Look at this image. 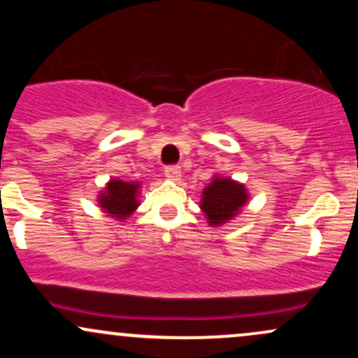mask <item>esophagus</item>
<instances>
[{
	"label": "esophagus",
	"mask_w": 358,
	"mask_h": 358,
	"mask_svg": "<svg viewBox=\"0 0 358 358\" xmlns=\"http://www.w3.org/2000/svg\"><path fill=\"white\" fill-rule=\"evenodd\" d=\"M165 176H166V178H170V180H180V176H182V168L176 166V165L166 166L165 168Z\"/></svg>",
	"instance_id": "esophagus-1"
}]
</instances>
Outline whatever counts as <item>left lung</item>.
I'll return each instance as SVG.
<instances>
[{"label":"left lung","mask_w":358,"mask_h":358,"mask_svg":"<svg viewBox=\"0 0 358 358\" xmlns=\"http://www.w3.org/2000/svg\"><path fill=\"white\" fill-rule=\"evenodd\" d=\"M248 200L249 193L244 183L236 182L229 176L215 175L203 188L200 208L210 227H220L239 215Z\"/></svg>","instance_id":"1"}]
</instances>
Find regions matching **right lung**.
Segmentation results:
<instances>
[{"label":"right lung","mask_w":358,"mask_h":358,"mask_svg":"<svg viewBox=\"0 0 358 358\" xmlns=\"http://www.w3.org/2000/svg\"><path fill=\"white\" fill-rule=\"evenodd\" d=\"M139 188H141L139 182H122L119 178L109 180L104 190L97 196L101 210L114 220L124 222L139 207Z\"/></svg>","instance_id":"add662e5"}]
</instances>
